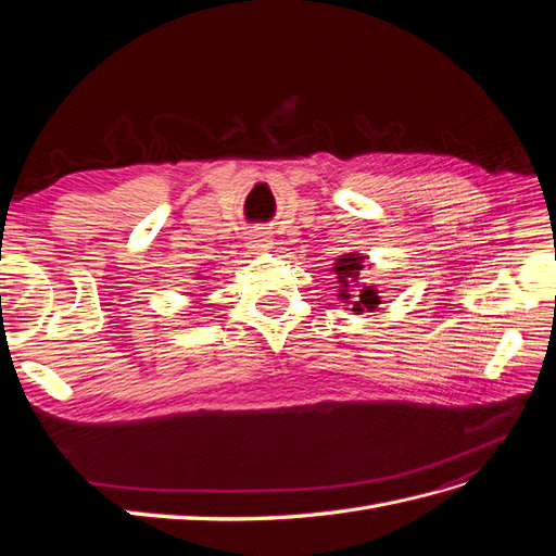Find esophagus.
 <instances>
[{
  "instance_id": "esophagus-1",
  "label": "esophagus",
  "mask_w": 556,
  "mask_h": 556,
  "mask_svg": "<svg viewBox=\"0 0 556 556\" xmlns=\"http://www.w3.org/2000/svg\"><path fill=\"white\" fill-rule=\"evenodd\" d=\"M250 248L252 250H264V248H268V245H271V239H268V233L266 231H262V229H255V231H252L250 233Z\"/></svg>"
}]
</instances>
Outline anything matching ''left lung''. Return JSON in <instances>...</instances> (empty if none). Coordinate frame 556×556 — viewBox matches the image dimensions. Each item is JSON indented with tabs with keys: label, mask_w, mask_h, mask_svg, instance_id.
<instances>
[{
	"label": "left lung",
	"mask_w": 556,
	"mask_h": 556,
	"mask_svg": "<svg viewBox=\"0 0 556 556\" xmlns=\"http://www.w3.org/2000/svg\"><path fill=\"white\" fill-rule=\"evenodd\" d=\"M364 268V264H362V257L359 255H345V257H341V260H336V266H333V271H336V278H339V282L343 285V288H359V271ZM341 296L343 299H348L350 296V292L348 290H343L341 292ZM380 304V296H378V292L374 290V288H364L359 290V294H357V301H355V308L352 311H364V308H376Z\"/></svg>",
	"instance_id": "8db88e82"
}]
</instances>
